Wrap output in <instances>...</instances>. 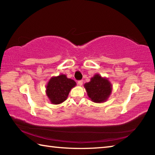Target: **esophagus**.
Masks as SVG:
<instances>
[{
  "instance_id": "esophagus-1",
  "label": "esophagus",
  "mask_w": 155,
  "mask_h": 155,
  "mask_svg": "<svg viewBox=\"0 0 155 155\" xmlns=\"http://www.w3.org/2000/svg\"><path fill=\"white\" fill-rule=\"evenodd\" d=\"M83 83V80H80V81H78V85H79L80 86L82 85Z\"/></svg>"
}]
</instances>
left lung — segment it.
<instances>
[{
	"mask_svg": "<svg viewBox=\"0 0 155 155\" xmlns=\"http://www.w3.org/2000/svg\"><path fill=\"white\" fill-rule=\"evenodd\" d=\"M84 87L91 101L97 103L106 101L112 91L111 83L108 78L102 77L98 74L94 75L90 82L84 85Z\"/></svg>",
	"mask_w": 155,
	"mask_h": 155,
	"instance_id": "1",
	"label": "left lung"
}]
</instances>
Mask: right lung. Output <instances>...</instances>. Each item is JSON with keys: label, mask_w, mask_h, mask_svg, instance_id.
Here are the masks:
<instances>
[{"label": "right lung", "mask_w": 155, "mask_h": 155, "mask_svg": "<svg viewBox=\"0 0 155 155\" xmlns=\"http://www.w3.org/2000/svg\"><path fill=\"white\" fill-rule=\"evenodd\" d=\"M77 85L75 81L60 74L52 77L46 85V95L52 104H59L67 99L70 91Z\"/></svg>", "instance_id": "obj_1"}]
</instances>
